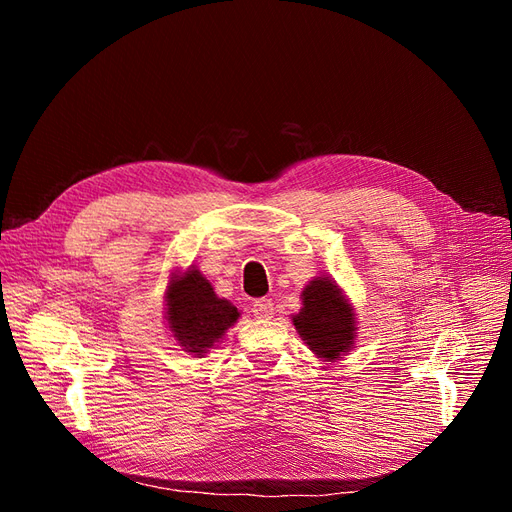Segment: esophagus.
<instances>
[{
	"label": "esophagus",
	"mask_w": 512,
	"mask_h": 512,
	"mask_svg": "<svg viewBox=\"0 0 512 512\" xmlns=\"http://www.w3.org/2000/svg\"><path fill=\"white\" fill-rule=\"evenodd\" d=\"M253 315H255L257 319H272V315H274V304H272V300H266V298L255 300V302H253Z\"/></svg>",
	"instance_id": "obj_1"
}]
</instances>
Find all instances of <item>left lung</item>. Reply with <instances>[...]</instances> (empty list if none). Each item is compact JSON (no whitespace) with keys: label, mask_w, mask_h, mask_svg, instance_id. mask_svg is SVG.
I'll return each mask as SVG.
<instances>
[{"label":"left lung","mask_w":512,"mask_h":512,"mask_svg":"<svg viewBox=\"0 0 512 512\" xmlns=\"http://www.w3.org/2000/svg\"><path fill=\"white\" fill-rule=\"evenodd\" d=\"M304 308L293 317V325L312 353L336 359L351 349L355 315L340 289L329 278H315L302 291Z\"/></svg>","instance_id":"left-lung-1"}]
</instances>
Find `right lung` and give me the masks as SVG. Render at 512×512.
Listing matches in <instances>:
<instances>
[{"label": "right lung", "instance_id": "right-lung-1", "mask_svg": "<svg viewBox=\"0 0 512 512\" xmlns=\"http://www.w3.org/2000/svg\"><path fill=\"white\" fill-rule=\"evenodd\" d=\"M166 298L170 329L187 353H206L240 317L238 308L217 298L212 285L197 270L174 276Z\"/></svg>", "mask_w": 512, "mask_h": 512}]
</instances>
